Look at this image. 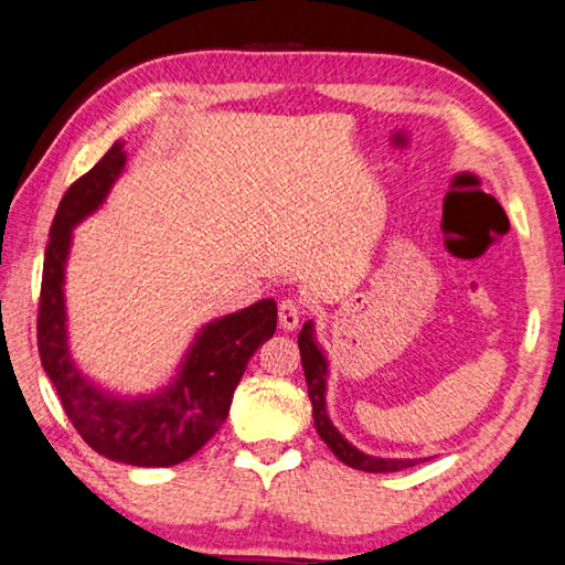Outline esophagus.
Returning a JSON list of instances; mask_svg holds the SVG:
<instances>
[{
	"instance_id": "esophagus-1",
	"label": "esophagus",
	"mask_w": 565,
	"mask_h": 565,
	"mask_svg": "<svg viewBox=\"0 0 565 565\" xmlns=\"http://www.w3.org/2000/svg\"><path fill=\"white\" fill-rule=\"evenodd\" d=\"M300 315H302V308L295 300H282L280 308H277V320H280V328L282 330H295L300 324Z\"/></svg>"
}]
</instances>
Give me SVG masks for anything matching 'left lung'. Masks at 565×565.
Instances as JSON below:
<instances>
[{"mask_svg": "<svg viewBox=\"0 0 565 565\" xmlns=\"http://www.w3.org/2000/svg\"><path fill=\"white\" fill-rule=\"evenodd\" d=\"M298 348L300 360L305 370V382H308V394L312 402V419L315 429H318L320 439L328 444L334 457L342 463H348L352 469L370 471V473H392L409 469L414 463L427 461V459H390V457H372L364 454L352 441L344 439V434L334 427L330 414H328V377H330V362L324 354L322 344L315 338V322L308 320L305 328L298 334Z\"/></svg>", "mask_w": 565, "mask_h": 565, "instance_id": "8db88e82", "label": "left lung"}]
</instances>
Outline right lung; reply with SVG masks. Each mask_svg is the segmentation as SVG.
Returning a JSON list of instances; mask_svg holds the SVG:
<instances>
[{
    "label": "right lung",
    "mask_w": 565,
    "mask_h": 565,
    "mask_svg": "<svg viewBox=\"0 0 565 565\" xmlns=\"http://www.w3.org/2000/svg\"><path fill=\"white\" fill-rule=\"evenodd\" d=\"M124 171V141H116L56 207L44 253L39 354L66 417L88 447L128 467H175L221 429L247 362L275 334L277 302L265 298L205 322L193 334L173 377L156 392L121 394L86 377L68 348L66 263L74 227L104 205Z\"/></svg>",
    "instance_id": "right-lung-1"
}]
</instances>
